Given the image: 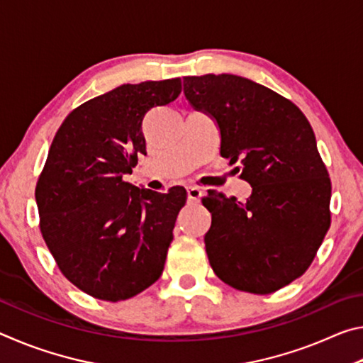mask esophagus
Segmentation results:
<instances>
[{
	"label": "esophagus",
	"mask_w": 363,
	"mask_h": 363,
	"mask_svg": "<svg viewBox=\"0 0 363 363\" xmlns=\"http://www.w3.org/2000/svg\"><path fill=\"white\" fill-rule=\"evenodd\" d=\"M201 196V189L196 186H190L187 187V200L189 201H199Z\"/></svg>",
	"instance_id": "obj_1"
}]
</instances>
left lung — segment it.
<instances>
[{
	"label": "left lung",
	"instance_id": "left-lung-1",
	"mask_svg": "<svg viewBox=\"0 0 363 363\" xmlns=\"http://www.w3.org/2000/svg\"><path fill=\"white\" fill-rule=\"evenodd\" d=\"M184 96L210 115L220 155L253 187L247 201L210 190L205 248L214 274L240 291L267 294L301 277L330 227L331 182L304 113L248 78H184Z\"/></svg>",
	"mask_w": 363,
	"mask_h": 363
}]
</instances>
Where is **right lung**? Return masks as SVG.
I'll return each mask as SVG.
<instances>
[{"label": "right lung", "mask_w": 363, "mask_h": 363, "mask_svg": "<svg viewBox=\"0 0 363 363\" xmlns=\"http://www.w3.org/2000/svg\"><path fill=\"white\" fill-rule=\"evenodd\" d=\"M181 93V79L121 84L84 102L54 136L35 190L40 227L59 269L79 290L123 301L160 279L186 189L125 182L145 153L143 121Z\"/></svg>", "instance_id": "add662e5"}]
</instances>
